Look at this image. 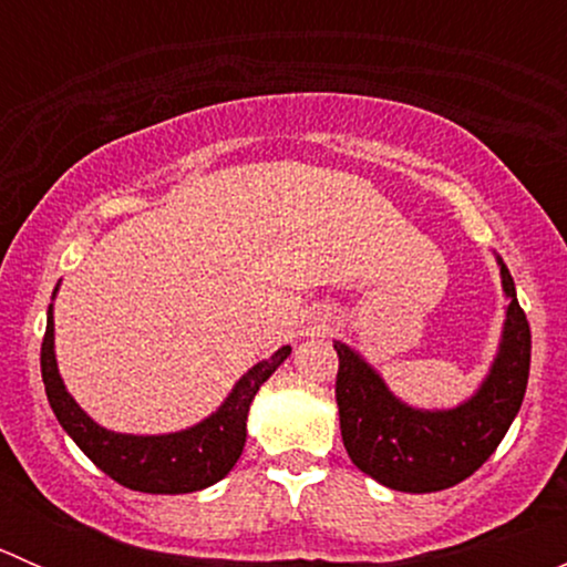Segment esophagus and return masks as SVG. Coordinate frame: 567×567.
Wrapping results in <instances>:
<instances>
[{
    "label": "esophagus",
    "instance_id": "1",
    "mask_svg": "<svg viewBox=\"0 0 567 567\" xmlns=\"http://www.w3.org/2000/svg\"><path fill=\"white\" fill-rule=\"evenodd\" d=\"M326 326H329V318L320 316V312H318V316H310V320H307L305 334H323Z\"/></svg>",
    "mask_w": 567,
    "mask_h": 567
}]
</instances>
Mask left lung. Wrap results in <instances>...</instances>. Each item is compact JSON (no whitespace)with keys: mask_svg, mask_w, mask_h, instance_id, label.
<instances>
[{"mask_svg":"<svg viewBox=\"0 0 567 567\" xmlns=\"http://www.w3.org/2000/svg\"><path fill=\"white\" fill-rule=\"evenodd\" d=\"M496 266L507 299L499 348L472 398L453 409L403 403L357 348L334 340L342 444L353 466L386 488L405 494L453 488L491 458L522 409L532 334L499 255Z\"/></svg>","mask_w":567,"mask_h":567,"instance_id":"8db88e82","label":"left lung"}]
</instances>
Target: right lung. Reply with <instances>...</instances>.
Listing matches in <instances>:
<instances>
[{"label": "right lung", "instance_id": "right-lung-1", "mask_svg": "<svg viewBox=\"0 0 567 567\" xmlns=\"http://www.w3.org/2000/svg\"><path fill=\"white\" fill-rule=\"evenodd\" d=\"M56 290L60 285L54 288V296ZM288 357L290 346H282L271 357L249 368L214 414L192 427L156 433V436L109 431L65 390L54 353V305H49V316H45L40 373H43L45 398H49L56 422L101 472H106L125 488L142 491V494H192V491H203L219 483L241 458L244 444H247L251 400Z\"/></svg>", "mask_w": 567, "mask_h": 567}]
</instances>
